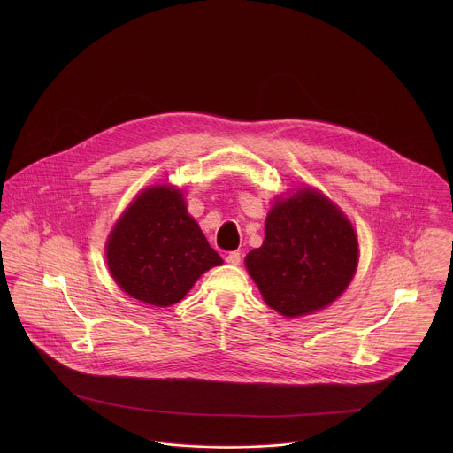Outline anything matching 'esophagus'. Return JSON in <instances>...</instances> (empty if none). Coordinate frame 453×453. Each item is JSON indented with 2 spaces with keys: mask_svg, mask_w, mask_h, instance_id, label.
I'll use <instances>...</instances> for the list:
<instances>
[{
  "mask_svg": "<svg viewBox=\"0 0 453 453\" xmlns=\"http://www.w3.org/2000/svg\"><path fill=\"white\" fill-rule=\"evenodd\" d=\"M226 262H227L229 265H240V262H242V254H240L238 250H231V252L226 256Z\"/></svg>",
  "mask_w": 453,
  "mask_h": 453,
  "instance_id": "obj_1",
  "label": "esophagus"
}]
</instances>
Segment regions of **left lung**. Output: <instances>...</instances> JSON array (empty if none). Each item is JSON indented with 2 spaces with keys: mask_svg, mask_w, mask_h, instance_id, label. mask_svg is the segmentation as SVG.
Wrapping results in <instances>:
<instances>
[{
  "mask_svg": "<svg viewBox=\"0 0 453 453\" xmlns=\"http://www.w3.org/2000/svg\"><path fill=\"white\" fill-rule=\"evenodd\" d=\"M357 262L351 224L313 189L278 201L265 222L264 245L245 256L264 301L287 317L334 303L349 285Z\"/></svg>",
  "mask_w": 453,
  "mask_h": 453,
  "instance_id": "1",
  "label": "left lung"
}]
</instances>
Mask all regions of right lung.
Returning a JSON list of instances; mask_svg holds the SVG:
<instances>
[{
  "label": "right lung",
  "instance_id": "right-lung-1",
  "mask_svg": "<svg viewBox=\"0 0 453 453\" xmlns=\"http://www.w3.org/2000/svg\"><path fill=\"white\" fill-rule=\"evenodd\" d=\"M112 278L128 296L154 306L179 303L203 273L220 265L199 224L170 186L143 191L107 240Z\"/></svg>",
  "mask_w": 453,
  "mask_h": 453
}]
</instances>
